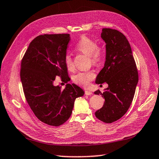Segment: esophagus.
<instances>
[{
	"label": "esophagus",
	"mask_w": 159,
	"mask_h": 159,
	"mask_svg": "<svg viewBox=\"0 0 159 159\" xmlns=\"http://www.w3.org/2000/svg\"><path fill=\"white\" fill-rule=\"evenodd\" d=\"M93 93L90 91V90H85V95H92Z\"/></svg>",
	"instance_id": "esophagus-1"
}]
</instances>
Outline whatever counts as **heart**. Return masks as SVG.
Wrapping results in <instances>:
<instances>
[{
    "mask_svg": "<svg viewBox=\"0 0 159 159\" xmlns=\"http://www.w3.org/2000/svg\"><path fill=\"white\" fill-rule=\"evenodd\" d=\"M77 51L89 56L90 61L94 65H99L104 58L105 51L103 47L98 45L97 42L86 35H82L76 44ZM64 64L69 70L74 69L72 56L69 53H66L64 58ZM95 77V74L92 70L81 71L73 77V81L77 84L84 87L89 86L90 81Z\"/></svg>",
    "mask_w": 159,
    "mask_h": 159,
    "instance_id": "obj_1",
    "label": "heart"
}]
</instances>
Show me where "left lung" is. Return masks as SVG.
I'll list each match as a JSON object with an SVG mask.
<instances>
[{"label": "left lung", "mask_w": 159, "mask_h": 159, "mask_svg": "<svg viewBox=\"0 0 159 159\" xmlns=\"http://www.w3.org/2000/svg\"><path fill=\"white\" fill-rule=\"evenodd\" d=\"M101 37L106 43L104 66L96 77V84L106 82L108 87L102 93L105 102L95 112L100 121L110 124L121 118L133 100L139 75L131 47L125 35L116 30L102 29Z\"/></svg>", "instance_id": "1"}]
</instances>
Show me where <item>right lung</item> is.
Instances as JSON below:
<instances>
[{"mask_svg":"<svg viewBox=\"0 0 159 159\" xmlns=\"http://www.w3.org/2000/svg\"><path fill=\"white\" fill-rule=\"evenodd\" d=\"M70 35L44 34L35 38L21 61L20 80L25 98L36 117L44 124L59 126L71 115L77 98L84 90L75 84L61 90L54 86L56 76L67 83L69 75L64 58Z\"/></svg>","mask_w":159,"mask_h":159,"instance_id":"1","label":"right lung"}]
</instances>
